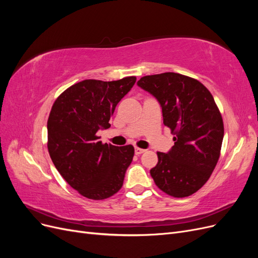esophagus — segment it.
Masks as SVG:
<instances>
[{
    "label": "esophagus",
    "instance_id": "obj_1",
    "mask_svg": "<svg viewBox=\"0 0 258 258\" xmlns=\"http://www.w3.org/2000/svg\"><path fill=\"white\" fill-rule=\"evenodd\" d=\"M144 152H145V150H143V148H139V147H136V148H135L136 155H141V154H143Z\"/></svg>",
    "mask_w": 258,
    "mask_h": 258
}]
</instances>
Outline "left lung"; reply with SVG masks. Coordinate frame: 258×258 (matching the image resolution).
I'll use <instances>...</instances> for the list:
<instances>
[{"instance_id": "obj_1", "label": "left lung", "mask_w": 258, "mask_h": 258, "mask_svg": "<svg viewBox=\"0 0 258 258\" xmlns=\"http://www.w3.org/2000/svg\"><path fill=\"white\" fill-rule=\"evenodd\" d=\"M137 84L158 101L163 123L175 136L169 152L157 153V165L151 169L154 182L170 196H190L206 184L220 158L224 124L213 96L197 80L173 72L147 75Z\"/></svg>"}]
</instances>
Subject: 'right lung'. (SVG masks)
Masks as SVG:
<instances>
[{
  "instance_id": "1",
  "label": "right lung",
  "mask_w": 258,
  "mask_h": 258,
  "mask_svg": "<svg viewBox=\"0 0 258 258\" xmlns=\"http://www.w3.org/2000/svg\"><path fill=\"white\" fill-rule=\"evenodd\" d=\"M136 81V76L113 82L85 80L62 92L51 107L50 158L68 184L86 198L102 200L121 188L135 148L102 144L97 132L111 127L116 105Z\"/></svg>"
}]
</instances>
